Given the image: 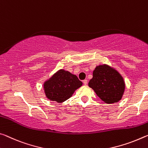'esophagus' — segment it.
<instances>
[{"mask_svg": "<svg viewBox=\"0 0 148 148\" xmlns=\"http://www.w3.org/2000/svg\"><path fill=\"white\" fill-rule=\"evenodd\" d=\"M83 83L84 85H87V83H88V80L87 79H84V80H83Z\"/></svg>", "mask_w": 148, "mask_h": 148, "instance_id": "34e87169", "label": "esophagus"}]
</instances>
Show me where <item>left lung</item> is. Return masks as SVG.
<instances>
[{"label": "left lung", "instance_id": "8db88e82", "mask_svg": "<svg viewBox=\"0 0 148 148\" xmlns=\"http://www.w3.org/2000/svg\"><path fill=\"white\" fill-rule=\"evenodd\" d=\"M88 86L107 104L119 101L125 89V81L121 75L107 64L96 66Z\"/></svg>", "mask_w": 148, "mask_h": 148}]
</instances>
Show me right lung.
I'll return each instance as SVG.
<instances>
[{
	"instance_id": "1",
	"label": "right lung",
	"mask_w": 148,
	"mask_h": 148,
	"mask_svg": "<svg viewBox=\"0 0 148 148\" xmlns=\"http://www.w3.org/2000/svg\"><path fill=\"white\" fill-rule=\"evenodd\" d=\"M82 86L76 75L60 70L43 84L46 97L51 101L62 103L71 97L75 90Z\"/></svg>"
}]
</instances>
